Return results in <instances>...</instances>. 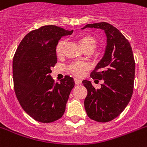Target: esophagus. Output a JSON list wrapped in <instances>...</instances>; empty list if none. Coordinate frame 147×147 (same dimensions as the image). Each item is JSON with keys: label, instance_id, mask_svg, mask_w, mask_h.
Here are the masks:
<instances>
[{"label": "esophagus", "instance_id": "esophagus-1", "mask_svg": "<svg viewBox=\"0 0 147 147\" xmlns=\"http://www.w3.org/2000/svg\"><path fill=\"white\" fill-rule=\"evenodd\" d=\"M75 83H76V85H80L82 83V81L78 78H75Z\"/></svg>", "mask_w": 147, "mask_h": 147}]
</instances>
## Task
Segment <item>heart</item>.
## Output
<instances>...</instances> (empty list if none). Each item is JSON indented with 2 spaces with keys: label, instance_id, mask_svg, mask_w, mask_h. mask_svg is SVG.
I'll return each instance as SVG.
<instances>
[{
  "label": "heart",
  "instance_id": "b5f03b06",
  "mask_svg": "<svg viewBox=\"0 0 147 147\" xmlns=\"http://www.w3.org/2000/svg\"><path fill=\"white\" fill-rule=\"evenodd\" d=\"M64 40H59L55 47V53L57 55H60L62 53V49L64 46ZM78 43L84 51H93L96 48L98 42L94 36L88 34H82L78 37ZM86 66L83 63H72L69 66V71L76 76H80L83 74V71Z\"/></svg>",
  "mask_w": 147,
  "mask_h": 147
}]
</instances>
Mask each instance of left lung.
Instances as JSON below:
<instances>
[{
	"instance_id": "8db88e82",
	"label": "left lung",
	"mask_w": 147,
	"mask_h": 147,
	"mask_svg": "<svg viewBox=\"0 0 147 147\" xmlns=\"http://www.w3.org/2000/svg\"><path fill=\"white\" fill-rule=\"evenodd\" d=\"M87 27L105 31L107 46L105 55L91 73L92 78L102 80L101 87L95 89L90 81H82L88 91L84 105L90 118L108 122L121 114L132 97L134 58L129 41L111 24L106 22L90 24L82 30Z\"/></svg>"
}]
</instances>
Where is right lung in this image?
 <instances>
[{
    "label": "right lung",
    "instance_id": "1",
    "mask_svg": "<svg viewBox=\"0 0 147 147\" xmlns=\"http://www.w3.org/2000/svg\"><path fill=\"white\" fill-rule=\"evenodd\" d=\"M73 30L54 25L43 26L26 34L13 59L16 96L26 113L36 121L51 123L61 118L75 82L65 76L60 83L51 77L57 62L55 47Z\"/></svg>",
    "mask_w": 147,
    "mask_h": 147
}]
</instances>
